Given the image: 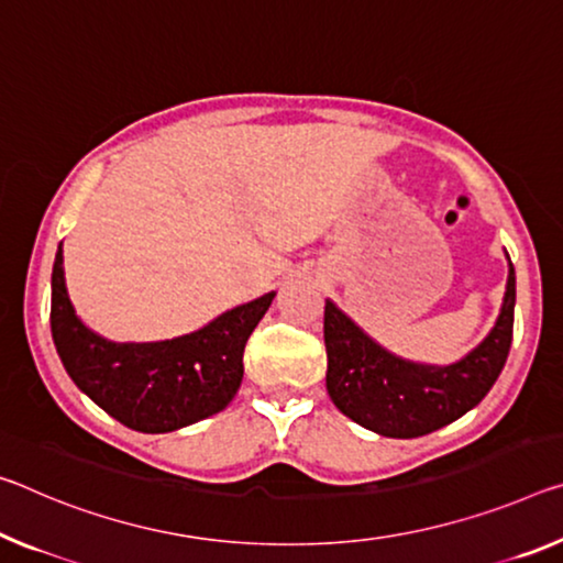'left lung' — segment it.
I'll list each match as a JSON object with an SVG mask.
<instances>
[{
    "label": "left lung",
    "instance_id": "obj_1",
    "mask_svg": "<svg viewBox=\"0 0 563 563\" xmlns=\"http://www.w3.org/2000/svg\"><path fill=\"white\" fill-rule=\"evenodd\" d=\"M516 275L508 267L506 298L494 330L466 358L433 368L400 361L325 302V388L335 408L368 431L390 439H418L481 404L508 358L514 338Z\"/></svg>",
    "mask_w": 563,
    "mask_h": 563
}]
</instances>
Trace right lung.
Segmentation results:
<instances>
[{"label":"right lung","mask_w":563,"mask_h":563,"mask_svg":"<svg viewBox=\"0 0 563 563\" xmlns=\"http://www.w3.org/2000/svg\"><path fill=\"white\" fill-rule=\"evenodd\" d=\"M273 298L275 292H267L175 341L110 343L75 316L59 245L52 267L49 325L79 390L128 428L167 433L220 413L233 400L243 380L245 343Z\"/></svg>","instance_id":"obj_1"}]
</instances>
